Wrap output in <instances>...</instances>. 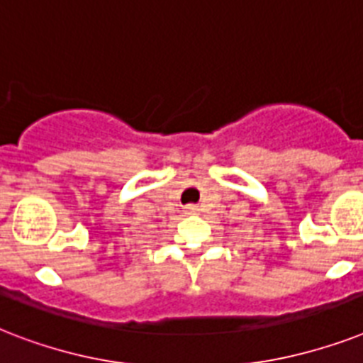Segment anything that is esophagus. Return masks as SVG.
Here are the masks:
<instances>
[{"label": "esophagus", "mask_w": 363, "mask_h": 363, "mask_svg": "<svg viewBox=\"0 0 363 363\" xmlns=\"http://www.w3.org/2000/svg\"><path fill=\"white\" fill-rule=\"evenodd\" d=\"M186 213L188 215H198L199 213V207L196 203H190V205H186Z\"/></svg>", "instance_id": "1"}]
</instances>
